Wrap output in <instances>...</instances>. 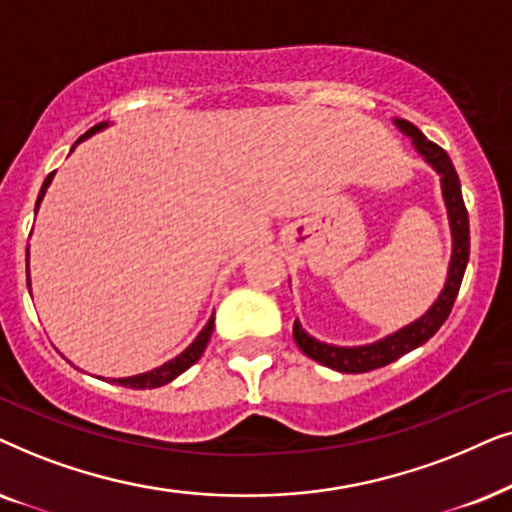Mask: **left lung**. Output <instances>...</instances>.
<instances>
[{
	"label": "left lung",
	"instance_id": "obj_1",
	"mask_svg": "<svg viewBox=\"0 0 512 512\" xmlns=\"http://www.w3.org/2000/svg\"><path fill=\"white\" fill-rule=\"evenodd\" d=\"M393 124L400 133L412 140V145L421 154V159H424L428 166L440 175L442 199H445L449 229H452V257H449L445 288L440 290V295L431 304V309H428L424 316L414 320V323L400 327V330H395L393 335L381 337L377 342L363 344V346L325 344V342H318L316 337H311L302 327V323L295 320V325H292V337H295V342L299 349H302V353H306V356L316 360L320 365L332 367V370L346 372V374L377 370V367L393 363V360L405 356V353L417 349V346L426 344L428 339L440 330V325L445 323L449 311H452L454 299L459 295V288L463 281V271H466V264H468V252H470L468 213H466V206H463L461 182L454 170L452 159H449L445 149L428 140L426 135L421 133L417 126L410 124L407 119H393Z\"/></svg>",
	"mask_w": 512,
	"mask_h": 512
}]
</instances>
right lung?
<instances>
[{
  "label": "right lung",
  "instance_id": "right-lung-1",
  "mask_svg": "<svg viewBox=\"0 0 512 512\" xmlns=\"http://www.w3.org/2000/svg\"><path fill=\"white\" fill-rule=\"evenodd\" d=\"M107 126H109V121H102V124L93 126L91 131H86L77 142H74V147H77L81 140H86V138H91V135H95V133L105 131ZM74 147H72V149H74ZM53 175H56V170H53V173H49V177H46V180H44L42 192H39V196H37V206H34V213H37V210H39V203H42L46 189H49L51 180H53ZM27 288H30V248H27ZM213 327H215V316H210L206 327H203V330L199 332V337H196L194 342L189 344L187 349L180 353V356L170 358L168 363L154 367V370H149V372L135 374V377L112 379V381H114V384H119V386L135 388V391H142V388H159V386H163V384H170V381H173L175 377H180L182 372L189 370V367H192V365L196 363V360H199V358L203 356V351H206V346H208V342H210V335H213Z\"/></svg>",
  "mask_w": 512,
  "mask_h": 512
}]
</instances>
